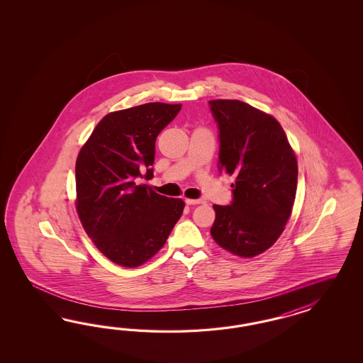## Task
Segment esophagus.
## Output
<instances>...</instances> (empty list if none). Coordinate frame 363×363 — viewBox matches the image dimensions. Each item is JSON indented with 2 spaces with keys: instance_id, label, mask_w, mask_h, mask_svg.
I'll return each instance as SVG.
<instances>
[{
  "instance_id": "obj_1",
  "label": "esophagus",
  "mask_w": 363,
  "mask_h": 363,
  "mask_svg": "<svg viewBox=\"0 0 363 363\" xmlns=\"http://www.w3.org/2000/svg\"><path fill=\"white\" fill-rule=\"evenodd\" d=\"M187 205H199V203H203L205 201L203 199H191V198H186L185 199Z\"/></svg>"
}]
</instances>
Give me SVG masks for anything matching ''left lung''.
Here are the masks:
<instances>
[{
    "mask_svg": "<svg viewBox=\"0 0 363 363\" xmlns=\"http://www.w3.org/2000/svg\"><path fill=\"white\" fill-rule=\"evenodd\" d=\"M220 128V170L235 177L233 202L214 205V241L242 258L274 245L291 216L297 157L273 116L238 99L209 101Z\"/></svg>",
    "mask_w": 363,
    "mask_h": 363,
    "instance_id": "1",
    "label": "left lung"
}]
</instances>
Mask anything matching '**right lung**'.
<instances>
[{
    "instance_id": "1",
    "label": "right lung",
    "mask_w": 363,
    "mask_h": 363,
    "mask_svg": "<svg viewBox=\"0 0 363 363\" xmlns=\"http://www.w3.org/2000/svg\"><path fill=\"white\" fill-rule=\"evenodd\" d=\"M181 104L149 102L106 114L76 162V210L89 238L114 264L137 267L165 245L185 202L135 178L153 177L157 135Z\"/></svg>"
}]
</instances>
